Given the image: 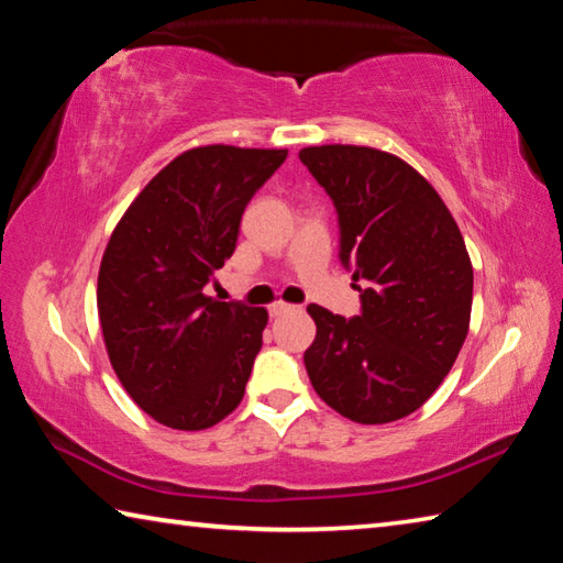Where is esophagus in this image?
Wrapping results in <instances>:
<instances>
[{"mask_svg":"<svg viewBox=\"0 0 563 563\" xmlns=\"http://www.w3.org/2000/svg\"><path fill=\"white\" fill-rule=\"evenodd\" d=\"M271 316L275 318V316H283V312H288V310H292V305H288V302H283V300H275L273 305H271Z\"/></svg>","mask_w":563,"mask_h":563,"instance_id":"34e87169","label":"esophagus"}]
</instances>
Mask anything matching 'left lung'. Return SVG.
Segmentation results:
<instances>
[{"label":"left lung","instance_id":"1","mask_svg":"<svg viewBox=\"0 0 563 563\" xmlns=\"http://www.w3.org/2000/svg\"><path fill=\"white\" fill-rule=\"evenodd\" d=\"M298 156L335 203L340 261L362 283L355 318L308 305L318 332L305 369L342 417L395 422L434 395L470 332L464 238L430 180L387 151L332 144Z\"/></svg>","mask_w":563,"mask_h":563}]
</instances>
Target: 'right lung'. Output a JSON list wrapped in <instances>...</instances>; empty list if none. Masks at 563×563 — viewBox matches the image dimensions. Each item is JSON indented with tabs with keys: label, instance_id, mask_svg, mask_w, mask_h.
Returning <instances> with one entry per match:
<instances>
[{
	"label": "right lung",
	"instance_id": "add662e5",
	"mask_svg": "<svg viewBox=\"0 0 563 563\" xmlns=\"http://www.w3.org/2000/svg\"><path fill=\"white\" fill-rule=\"evenodd\" d=\"M285 148L198 146L148 180L99 268L103 342L121 385L170 430H208L241 405L268 310L208 298L243 211Z\"/></svg>",
	"mask_w": 563,
	"mask_h": 563
}]
</instances>
